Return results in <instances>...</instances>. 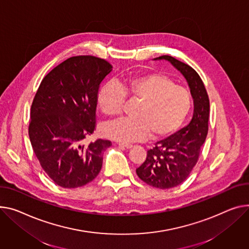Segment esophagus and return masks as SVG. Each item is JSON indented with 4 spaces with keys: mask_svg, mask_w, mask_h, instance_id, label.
<instances>
[{
    "mask_svg": "<svg viewBox=\"0 0 249 249\" xmlns=\"http://www.w3.org/2000/svg\"><path fill=\"white\" fill-rule=\"evenodd\" d=\"M118 145L119 146H121V147H124V148H132V147H133V145H132V144H129V143H121V142H119L118 143Z\"/></svg>",
    "mask_w": 249,
    "mask_h": 249,
    "instance_id": "esophagus-1",
    "label": "esophagus"
}]
</instances>
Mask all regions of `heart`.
Returning a JSON list of instances; mask_svg holds the SVG:
<instances>
[{
	"mask_svg": "<svg viewBox=\"0 0 249 249\" xmlns=\"http://www.w3.org/2000/svg\"><path fill=\"white\" fill-rule=\"evenodd\" d=\"M125 96L138 99L134 117L121 118L104 128L106 137L128 143L139 141L151 133L162 138L176 131L190 111L189 92L167 76L146 73L105 83L97 94V105L106 116L114 117L121 112Z\"/></svg>",
	"mask_w": 249,
	"mask_h": 249,
	"instance_id": "heart-1",
	"label": "heart"
}]
</instances>
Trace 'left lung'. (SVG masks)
<instances>
[{
	"instance_id": "1",
	"label": "left lung",
	"mask_w": 249,
	"mask_h": 249,
	"mask_svg": "<svg viewBox=\"0 0 249 249\" xmlns=\"http://www.w3.org/2000/svg\"><path fill=\"white\" fill-rule=\"evenodd\" d=\"M155 60H167L181 72L188 83L194 104L189 124L156 142L147 151L146 160L136 169L138 177L148 185L168 189L185 181L197 163L208 132L209 98L200 76L189 65L168 55Z\"/></svg>"
}]
</instances>
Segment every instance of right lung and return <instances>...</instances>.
Masks as SVG:
<instances>
[{
  "label": "right lung",
  "mask_w": 249,
  "mask_h": 249,
  "mask_svg": "<svg viewBox=\"0 0 249 249\" xmlns=\"http://www.w3.org/2000/svg\"><path fill=\"white\" fill-rule=\"evenodd\" d=\"M112 65L75 56L42 80L31 107L29 137L43 170L64 188L84 186L100 172L111 141L82 144L96 127L97 94Z\"/></svg>",
  "instance_id": "right-lung-1"
}]
</instances>
